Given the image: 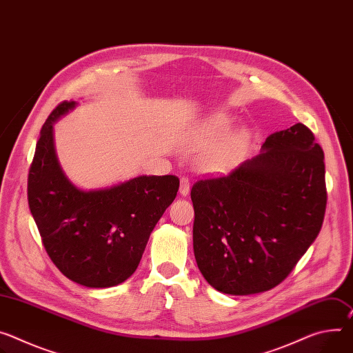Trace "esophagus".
Returning <instances> with one entry per match:
<instances>
[{
    "label": "esophagus",
    "mask_w": 353,
    "mask_h": 353,
    "mask_svg": "<svg viewBox=\"0 0 353 353\" xmlns=\"http://www.w3.org/2000/svg\"><path fill=\"white\" fill-rule=\"evenodd\" d=\"M179 193H180L183 197L188 196V193H190V180H188L187 177H181V179H180Z\"/></svg>",
    "instance_id": "esophagus-1"
}]
</instances>
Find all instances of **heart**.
Masks as SVG:
<instances>
[{"mask_svg":"<svg viewBox=\"0 0 353 353\" xmlns=\"http://www.w3.org/2000/svg\"><path fill=\"white\" fill-rule=\"evenodd\" d=\"M234 123L235 118L231 114L219 112L207 119V122L200 128L197 143L201 146H214L205 150L200 157V168L204 172L211 174L225 173L242 159L250 142V132L246 128H239L229 137L228 135L232 131ZM223 139L226 141H224ZM221 140L224 141L222 144L219 143Z\"/></svg>","mask_w":353,"mask_h":353,"instance_id":"b5f03b06","label":"heart"}]
</instances>
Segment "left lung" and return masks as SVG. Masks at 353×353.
Returning <instances> with one entry per match:
<instances>
[{"instance_id":"1","label":"left lung","mask_w":353,"mask_h":353,"mask_svg":"<svg viewBox=\"0 0 353 353\" xmlns=\"http://www.w3.org/2000/svg\"><path fill=\"white\" fill-rule=\"evenodd\" d=\"M197 266L215 290L249 296L290 273L323 227L324 152L303 123L269 135L230 176L191 188Z\"/></svg>"}]
</instances>
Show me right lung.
Returning <instances> with one entry per match:
<instances>
[{"instance_id":"right-lung-1","label":"right lung","mask_w":353,"mask_h":353,"mask_svg":"<svg viewBox=\"0 0 353 353\" xmlns=\"http://www.w3.org/2000/svg\"><path fill=\"white\" fill-rule=\"evenodd\" d=\"M77 105L73 100L59 104L42 126L28 176V203L56 268L84 287L108 288L135 273L180 181L170 174H139L108 187L76 185L59 163L53 125Z\"/></svg>"}]
</instances>
